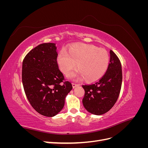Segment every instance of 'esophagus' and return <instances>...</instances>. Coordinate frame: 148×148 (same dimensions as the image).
<instances>
[{"mask_svg": "<svg viewBox=\"0 0 148 148\" xmlns=\"http://www.w3.org/2000/svg\"><path fill=\"white\" fill-rule=\"evenodd\" d=\"M79 86V84H76V83H72V86L73 88H76L77 86Z\"/></svg>", "mask_w": 148, "mask_h": 148, "instance_id": "34e87169", "label": "esophagus"}]
</instances>
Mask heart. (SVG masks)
I'll use <instances>...</instances> for the list:
<instances>
[{
	"label": "heart",
	"instance_id": "1",
	"mask_svg": "<svg viewBox=\"0 0 148 148\" xmlns=\"http://www.w3.org/2000/svg\"><path fill=\"white\" fill-rule=\"evenodd\" d=\"M60 70L68 75L77 64L78 70L70 75L71 79L84 77L88 82H95L104 75L108 68L109 56L104 49L91 44L71 46L69 52L62 49L57 56Z\"/></svg>",
	"mask_w": 148,
	"mask_h": 148
}]
</instances>
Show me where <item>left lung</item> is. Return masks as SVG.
<instances>
[{
    "label": "left lung",
    "instance_id": "8db88e82",
    "mask_svg": "<svg viewBox=\"0 0 148 148\" xmlns=\"http://www.w3.org/2000/svg\"><path fill=\"white\" fill-rule=\"evenodd\" d=\"M110 62L104 75L91 84L83 85L84 96L83 104L89 112L102 115L117 102L122 82V71L117 55L110 51Z\"/></svg>",
    "mask_w": 148,
    "mask_h": 148
}]
</instances>
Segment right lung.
I'll return each instance as SVG.
<instances>
[{
	"label": "right lung",
	"mask_w": 148,
	"mask_h": 148,
	"mask_svg": "<svg viewBox=\"0 0 148 148\" xmlns=\"http://www.w3.org/2000/svg\"><path fill=\"white\" fill-rule=\"evenodd\" d=\"M57 55L56 44H41L27 53L22 65V83L27 99L36 111L46 117L60 112L73 88L59 69Z\"/></svg>",
	"instance_id": "add662e5"
}]
</instances>
